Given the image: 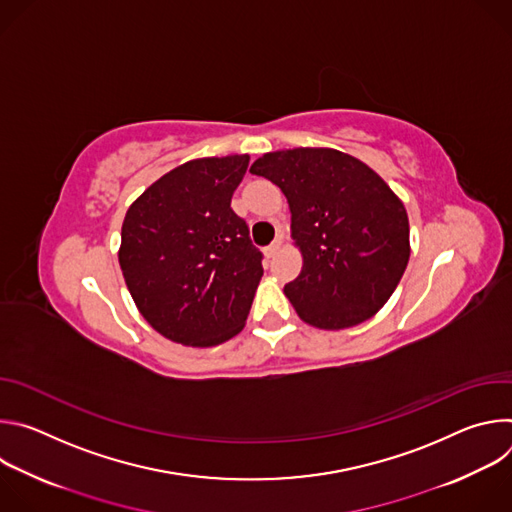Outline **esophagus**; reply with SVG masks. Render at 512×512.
Here are the masks:
<instances>
[{"label": "esophagus", "mask_w": 512, "mask_h": 512, "mask_svg": "<svg viewBox=\"0 0 512 512\" xmlns=\"http://www.w3.org/2000/svg\"><path fill=\"white\" fill-rule=\"evenodd\" d=\"M279 249H281V239H275V241L265 249V255H267V257H273Z\"/></svg>", "instance_id": "esophagus-1"}]
</instances>
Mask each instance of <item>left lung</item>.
I'll list each match as a JSON object with an SVG mask.
<instances>
[{
  "label": "left lung",
  "instance_id": "8db88e82",
  "mask_svg": "<svg viewBox=\"0 0 512 512\" xmlns=\"http://www.w3.org/2000/svg\"><path fill=\"white\" fill-rule=\"evenodd\" d=\"M249 172L287 198L302 271L283 294L298 316L320 330L373 318L393 296L411 253L401 198L367 164L332 148L269 152Z\"/></svg>",
  "mask_w": 512,
  "mask_h": 512
}]
</instances>
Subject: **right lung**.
Returning <instances> with one entry per match:
<instances>
[{"label":"right lung","mask_w":512,"mask_h":512,"mask_svg":"<svg viewBox=\"0 0 512 512\" xmlns=\"http://www.w3.org/2000/svg\"><path fill=\"white\" fill-rule=\"evenodd\" d=\"M249 154L190 160L127 208L119 265L129 294L164 338L208 348L237 336L263 277L231 198Z\"/></svg>","instance_id":"obj_1"}]
</instances>
